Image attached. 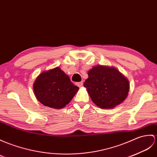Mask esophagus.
I'll use <instances>...</instances> for the list:
<instances>
[{
    "instance_id": "1",
    "label": "esophagus",
    "mask_w": 157,
    "mask_h": 157,
    "mask_svg": "<svg viewBox=\"0 0 157 157\" xmlns=\"http://www.w3.org/2000/svg\"><path fill=\"white\" fill-rule=\"evenodd\" d=\"M76 85H77L79 87H81L82 86H83V82H80L76 83Z\"/></svg>"
}]
</instances>
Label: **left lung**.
Segmentation results:
<instances>
[{
    "label": "left lung",
    "instance_id": "obj_1",
    "mask_svg": "<svg viewBox=\"0 0 157 157\" xmlns=\"http://www.w3.org/2000/svg\"><path fill=\"white\" fill-rule=\"evenodd\" d=\"M83 86L98 107L111 109L122 103L129 92V82L113 67L97 65L88 71Z\"/></svg>",
    "mask_w": 157,
    "mask_h": 157
}]
</instances>
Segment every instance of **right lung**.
I'll use <instances>...</instances> for the list:
<instances>
[{"label":"right lung","mask_w":157,"mask_h":157,"mask_svg":"<svg viewBox=\"0 0 157 157\" xmlns=\"http://www.w3.org/2000/svg\"><path fill=\"white\" fill-rule=\"evenodd\" d=\"M78 90L59 67L42 72L33 83L35 96L39 102L55 109L70 103Z\"/></svg>","instance_id":"right-lung-1"}]
</instances>
